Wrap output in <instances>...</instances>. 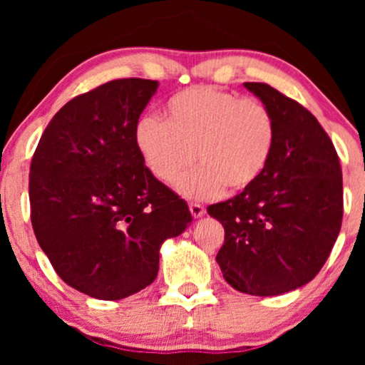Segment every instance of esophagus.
Returning a JSON list of instances; mask_svg holds the SVG:
<instances>
[{
  "instance_id": "1",
  "label": "esophagus",
  "mask_w": 365,
  "mask_h": 365,
  "mask_svg": "<svg viewBox=\"0 0 365 365\" xmlns=\"http://www.w3.org/2000/svg\"><path fill=\"white\" fill-rule=\"evenodd\" d=\"M190 212H192V216L194 217H200L204 215V212H206V209H204V206H200V204H197V202H190Z\"/></svg>"
}]
</instances>
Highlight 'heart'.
<instances>
[{"mask_svg": "<svg viewBox=\"0 0 365 365\" xmlns=\"http://www.w3.org/2000/svg\"><path fill=\"white\" fill-rule=\"evenodd\" d=\"M135 145L158 180L175 183L197 161L200 168L180 182L188 197L206 199L252 187L266 171L276 144V121L257 99L211 86L171 96L166 120L149 115L135 127Z\"/></svg>", "mask_w": 365, "mask_h": 365, "instance_id": "heart-1", "label": "heart"}]
</instances>
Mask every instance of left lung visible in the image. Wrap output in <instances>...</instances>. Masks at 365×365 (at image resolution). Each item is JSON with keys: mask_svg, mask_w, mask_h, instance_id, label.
<instances>
[{"mask_svg": "<svg viewBox=\"0 0 365 365\" xmlns=\"http://www.w3.org/2000/svg\"><path fill=\"white\" fill-rule=\"evenodd\" d=\"M276 121V144L252 187L207 207L225 228L216 255L226 283L257 297L304 287L321 271L343 217L333 142L302 104L267 83L245 82Z\"/></svg>", "mask_w": 365, "mask_h": 365, "instance_id": "obj_1", "label": "left lung"}]
</instances>
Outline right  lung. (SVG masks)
I'll use <instances>...</instances> for the list:
<instances>
[{"label": "right lung", "instance_id": "obj_1", "mask_svg": "<svg viewBox=\"0 0 365 365\" xmlns=\"http://www.w3.org/2000/svg\"><path fill=\"white\" fill-rule=\"evenodd\" d=\"M158 86L118 78L77 96L53 116L32 158L37 242L63 282L92 299L120 300L153 283L163 242L192 221L135 145Z\"/></svg>", "mask_w": 365, "mask_h": 365}]
</instances>
